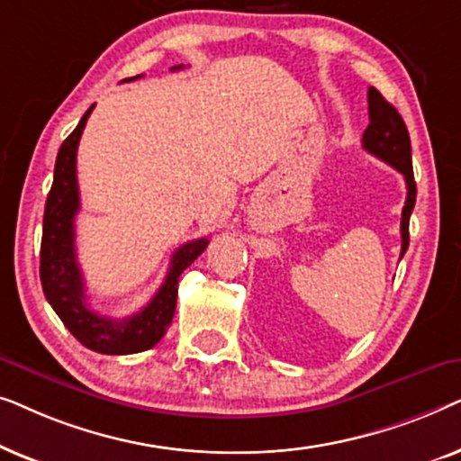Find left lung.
<instances>
[{"label": "left lung", "instance_id": "1", "mask_svg": "<svg viewBox=\"0 0 461 461\" xmlns=\"http://www.w3.org/2000/svg\"><path fill=\"white\" fill-rule=\"evenodd\" d=\"M369 125L363 134V149L367 153L375 155L388 166L405 176L407 185V199L402 207L401 218V258L409 248V218H411L415 205V188L413 180V166H411V140H409L407 125L399 115V111L382 96L375 87H369Z\"/></svg>", "mask_w": 461, "mask_h": 461}]
</instances>
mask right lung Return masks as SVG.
I'll list each match as a JSON object with an SVG mask.
<instances>
[{"mask_svg":"<svg viewBox=\"0 0 461 461\" xmlns=\"http://www.w3.org/2000/svg\"><path fill=\"white\" fill-rule=\"evenodd\" d=\"M180 67H172V71ZM130 77L125 81L138 79ZM94 104L86 111L56 157L54 182L43 212V235L40 254V276L46 300L62 323L86 348L100 355H134L153 348L166 336L174 319L178 279L185 268L197 260L207 248V239L188 241L174 251L163 285L140 312L128 319H109L87 306L84 275L75 251V216L79 212L77 147Z\"/></svg>","mask_w":461,"mask_h":461,"instance_id":"1","label":"right lung"}]
</instances>
